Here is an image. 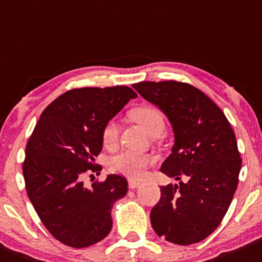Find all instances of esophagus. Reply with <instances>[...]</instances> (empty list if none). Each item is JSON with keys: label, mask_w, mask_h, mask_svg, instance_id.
Returning <instances> with one entry per match:
<instances>
[{"label": "esophagus", "mask_w": 262, "mask_h": 262, "mask_svg": "<svg viewBox=\"0 0 262 262\" xmlns=\"http://www.w3.org/2000/svg\"><path fill=\"white\" fill-rule=\"evenodd\" d=\"M140 184V181H135V179H130V181H128V188H130V189H135V188L139 187Z\"/></svg>", "instance_id": "esophagus-1"}]
</instances>
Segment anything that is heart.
Listing matches in <instances>:
<instances>
[{"mask_svg": "<svg viewBox=\"0 0 262 262\" xmlns=\"http://www.w3.org/2000/svg\"><path fill=\"white\" fill-rule=\"evenodd\" d=\"M134 120L142 126L152 137L162 135L166 130L164 117L157 107L145 105L135 108L131 113ZM119 123L115 120H110L102 128V143L106 147H114L119 140ZM155 162V157L151 155L139 154L134 151H122L111 160V167L116 172L128 176L132 178H141L146 173V169Z\"/></svg>", "mask_w": 262, "mask_h": 262, "instance_id": "heart-1", "label": "heart"}]
</instances>
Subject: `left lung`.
Instances as JSON below:
<instances>
[{
	"mask_svg": "<svg viewBox=\"0 0 262 262\" xmlns=\"http://www.w3.org/2000/svg\"><path fill=\"white\" fill-rule=\"evenodd\" d=\"M132 86L160 107L174 134L161 172L179 184L161 187L152 228L178 245L202 242L222 223L239 182L242 158L233 128L218 105L192 85L168 80Z\"/></svg>",
	"mask_w": 262,
	"mask_h": 262,
	"instance_id": "left-lung-1",
	"label": "left lung"
}]
</instances>
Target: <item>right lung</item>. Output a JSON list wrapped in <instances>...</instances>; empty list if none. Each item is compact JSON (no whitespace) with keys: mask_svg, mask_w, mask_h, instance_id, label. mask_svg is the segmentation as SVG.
<instances>
[{"mask_svg":"<svg viewBox=\"0 0 262 262\" xmlns=\"http://www.w3.org/2000/svg\"><path fill=\"white\" fill-rule=\"evenodd\" d=\"M135 98L122 85L69 90L46 107L29 137L23 162L28 198L49 233L68 246L86 248L110 233L111 209L127 193V181L108 174L85 187L81 178L101 170L95 157L102 128Z\"/></svg>","mask_w":262,"mask_h":262,"instance_id":"obj_1","label":"right lung"}]
</instances>
